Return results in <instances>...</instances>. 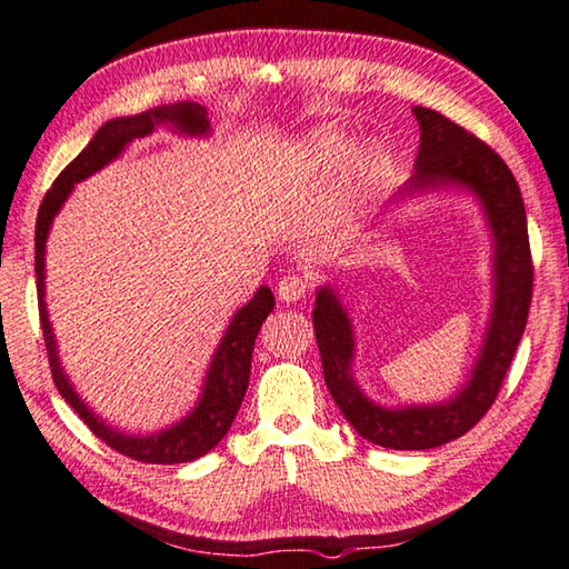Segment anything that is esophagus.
Instances as JSON below:
<instances>
[{"instance_id": "1", "label": "esophagus", "mask_w": 569, "mask_h": 569, "mask_svg": "<svg viewBox=\"0 0 569 569\" xmlns=\"http://www.w3.org/2000/svg\"><path fill=\"white\" fill-rule=\"evenodd\" d=\"M305 292H307V282H305V279H300V277H295V274L282 277V282L277 284L279 302H287V305L302 300Z\"/></svg>"}]
</instances>
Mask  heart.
I'll use <instances>...</instances> for the list:
<instances>
[{
    "instance_id": "1",
    "label": "heart",
    "mask_w": 569,
    "mask_h": 569,
    "mask_svg": "<svg viewBox=\"0 0 569 569\" xmlns=\"http://www.w3.org/2000/svg\"><path fill=\"white\" fill-rule=\"evenodd\" d=\"M352 136L340 128H322L307 136L295 153V161L305 176H325L338 169L346 160L340 181V209L342 211H360L366 203L383 191V186L393 171V153L380 141L360 146L351 158Z\"/></svg>"
}]
</instances>
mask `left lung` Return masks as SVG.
I'll list each match as a JSON object with an SVG mask.
<instances>
[{
    "instance_id": "8db88e82",
    "label": "left lung",
    "mask_w": 569,
    "mask_h": 569,
    "mask_svg": "<svg viewBox=\"0 0 569 569\" xmlns=\"http://www.w3.org/2000/svg\"><path fill=\"white\" fill-rule=\"evenodd\" d=\"M421 143L413 176L388 209H400L436 193H463L477 201L491 241V302L483 338L467 380L433 403L386 406L372 400L356 378V325L335 284L315 292L312 325L325 383L348 423L370 443L396 451L436 449L459 439L481 421L499 393L525 332L532 300L527 213L507 163L487 143L431 108H413Z\"/></svg>"
}]
</instances>
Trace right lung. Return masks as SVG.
<instances>
[{"label":"right lung","instance_id":"obj_1","mask_svg":"<svg viewBox=\"0 0 569 569\" xmlns=\"http://www.w3.org/2000/svg\"><path fill=\"white\" fill-rule=\"evenodd\" d=\"M156 128H169L171 133L183 138H209L211 123L209 113L201 102L179 100L169 106H156L151 110L136 116H120L108 120L106 126L98 128L92 141L82 148L80 156L64 169L52 189L44 193L40 213H37L34 227V274H37V300H40V322L44 332V346H48L52 380L58 386L60 396L68 400L82 421L90 426V431L98 439L106 441L110 449L130 456V459L143 463H186L197 461L199 456L209 453L234 423L241 400H244L249 372H251V352H254V340L259 328L267 320V315L274 310V295L269 287H259L254 297L247 305L231 315V320L223 330L217 350H213L211 362L203 376L201 393L197 403L179 421L161 428L153 433H126L110 426L108 421L92 411V408L80 398L78 390L70 383L58 352V340L48 312V300H44V272H48V237L54 223V217L62 211L64 201L74 191V183L90 179L118 161L126 148L138 141V138L151 136Z\"/></svg>","mask_w":569,"mask_h":569}]
</instances>
